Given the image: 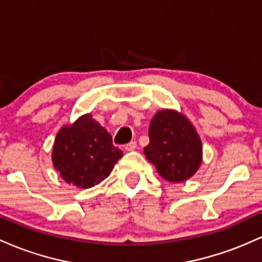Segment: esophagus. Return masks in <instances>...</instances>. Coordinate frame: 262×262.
Returning a JSON list of instances; mask_svg holds the SVG:
<instances>
[{
    "label": "esophagus",
    "mask_w": 262,
    "mask_h": 262,
    "mask_svg": "<svg viewBox=\"0 0 262 262\" xmlns=\"http://www.w3.org/2000/svg\"><path fill=\"white\" fill-rule=\"evenodd\" d=\"M136 146H137L136 141H131V142H128L127 145H125V149L126 151H134V149L136 148Z\"/></svg>",
    "instance_id": "1"
}]
</instances>
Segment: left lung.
I'll list each match as a JSON object with an SVG mask.
<instances>
[{
    "instance_id": "1",
    "label": "left lung",
    "mask_w": 262,
    "mask_h": 262,
    "mask_svg": "<svg viewBox=\"0 0 262 262\" xmlns=\"http://www.w3.org/2000/svg\"><path fill=\"white\" fill-rule=\"evenodd\" d=\"M148 136L145 155L161 177L169 182H183L199 168L202 141L183 115L172 110L158 111L149 123Z\"/></svg>"
}]
</instances>
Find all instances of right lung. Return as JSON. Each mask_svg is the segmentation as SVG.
<instances>
[{"label": "right lung", "mask_w": 262, "mask_h": 262, "mask_svg": "<svg viewBox=\"0 0 262 262\" xmlns=\"http://www.w3.org/2000/svg\"><path fill=\"white\" fill-rule=\"evenodd\" d=\"M121 157L122 151L113 145L111 135L90 114L58 132L52 155L61 178L81 188L104 181Z\"/></svg>", "instance_id": "1"}]
</instances>
